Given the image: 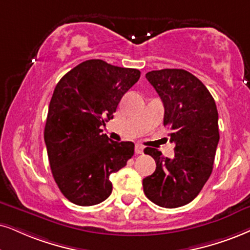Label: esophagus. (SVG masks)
<instances>
[{
    "instance_id": "esophagus-1",
    "label": "esophagus",
    "mask_w": 250,
    "mask_h": 250,
    "mask_svg": "<svg viewBox=\"0 0 250 250\" xmlns=\"http://www.w3.org/2000/svg\"><path fill=\"white\" fill-rule=\"evenodd\" d=\"M135 152H136V154L143 153V146H142L141 144H136V146H135Z\"/></svg>"
}]
</instances>
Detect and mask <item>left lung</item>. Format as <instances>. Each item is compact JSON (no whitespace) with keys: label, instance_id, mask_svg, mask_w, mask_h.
Wrapping results in <instances>:
<instances>
[{"label":"left lung","instance_id":"8db88e82","mask_svg":"<svg viewBox=\"0 0 250 250\" xmlns=\"http://www.w3.org/2000/svg\"><path fill=\"white\" fill-rule=\"evenodd\" d=\"M145 77L164 104V125L172 131L175 154L169 159L145 148L157 167L143 179L144 194L159 207L179 208L200 194L212 173L219 142L217 106L205 85L183 69L148 71Z\"/></svg>","mask_w":250,"mask_h":250}]
</instances>
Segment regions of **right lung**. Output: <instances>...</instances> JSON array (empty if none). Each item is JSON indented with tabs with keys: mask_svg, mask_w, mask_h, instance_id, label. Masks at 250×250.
Wrapping results in <instances>:
<instances>
[{
	"mask_svg": "<svg viewBox=\"0 0 250 250\" xmlns=\"http://www.w3.org/2000/svg\"><path fill=\"white\" fill-rule=\"evenodd\" d=\"M140 77L137 69L87 60L56 84L43 137L53 178L74 204L105 201L113 189L110 174L134 154L132 142L109 140L100 127L113 119L123 94Z\"/></svg>",
	"mask_w": 250,
	"mask_h": 250,
	"instance_id": "1",
	"label": "right lung"
}]
</instances>
